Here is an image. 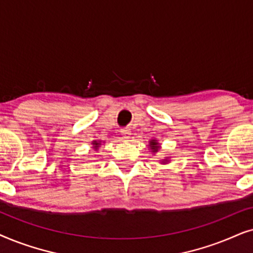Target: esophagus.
<instances>
[{"label":"esophagus","instance_id":"obj_1","mask_svg":"<svg viewBox=\"0 0 253 253\" xmlns=\"http://www.w3.org/2000/svg\"><path fill=\"white\" fill-rule=\"evenodd\" d=\"M121 135H123L125 140H129L130 135H132V132H130V129L128 128H124L121 129Z\"/></svg>","mask_w":253,"mask_h":253}]
</instances>
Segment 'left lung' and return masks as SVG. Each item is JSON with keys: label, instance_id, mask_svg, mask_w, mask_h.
<instances>
[{"label": "left lung", "instance_id": "obj_1", "mask_svg": "<svg viewBox=\"0 0 253 253\" xmlns=\"http://www.w3.org/2000/svg\"><path fill=\"white\" fill-rule=\"evenodd\" d=\"M148 147H149V149H150V151H151V153H153V154L158 153V150L161 149V144L158 143V141H157L156 139L150 140V141H149V144H148ZM169 160H170V157H164L163 160L161 161V163H162V164L169 163Z\"/></svg>", "mask_w": 253, "mask_h": 253}]
</instances>
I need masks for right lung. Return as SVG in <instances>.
<instances>
[{
  "instance_id": "obj_1",
  "label": "right lung",
  "mask_w": 253,
  "mask_h": 253,
  "mask_svg": "<svg viewBox=\"0 0 253 253\" xmlns=\"http://www.w3.org/2000/svg\"><path fill=\"white\" fill-rule=\"evenodd\" d=\"M102 143H103L102 141H92V148L97 151L99 149V147L102 146Z\"/></svg>"
}]
</instances>
